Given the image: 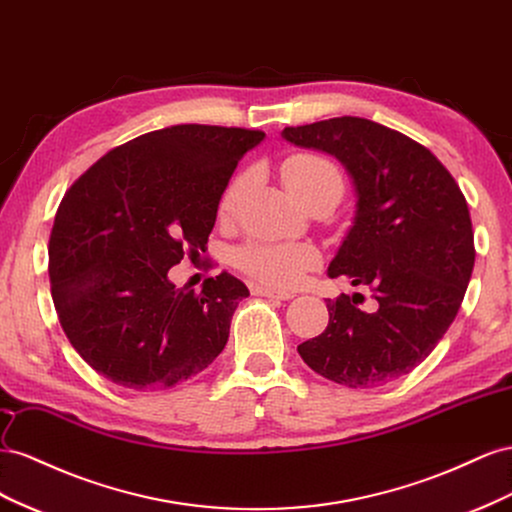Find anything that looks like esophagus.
I'll return each mask as SVG.
<instances>
[{"label": "esophagus", "mask_w": 512, "mask_h": 512, "mask_svg": "<svg viewBox=\"0 0 512 512\" xmlns=\"http://www.w3.org/2000/svg\"><path fill=\"white\" fill-rule=\"evenodd\" d=\"M253 294L270 298V300H289V298H294L291 294H287V291H274V289H268V287H255Z\"/></svg>", "instance_id": "34e87169"}]
</instances>
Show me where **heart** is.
Returning <instances> with one entry per match:
<instances>
[{
  "mask_svg": "<svg viewBox=\"0 0 512 512\" xmlns=\"http://www.w3.org/2000/svg\"><path fill=\"white\" fill-rule=\"evenodd\" d=\"M283 182L298 199L313 191V188L341 182V173L328 158L317 154H294L289 156L281 167ZM248 184V173H240L238 178L227 186V191L221 201V214H231L233 208ZM319 255L309 244H294V242H261L253 240L244 244L236 251V264L242 272L253 276L255 281L264 283L274 289H291L300 285L304 274L317 266Z\"/></svg>",
  "mask_w": 512,
  "mask_h": 512,
  "instance_id": "1",
  "label": "heart"
}]
</instances>
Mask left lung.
<instances>
[{
	"label": "left lung",
	"mask_w": 512,
	"mask_h": 512,
	"mask_svg": "<svg viewBox=\"0 0 512 512\" xmlns=\"http://www.w3.org/2000/svg\"><path fill=\"white\" fill-rule=\"evenodd\" d=\"M281 137L334 156L352 178V227L328 276L371 287L377 300L373 313L358 309L360 294L326 300V330L298 354L347 388L394 382L440 343L470 283L474 231L461 188L425 145L364 118L287 126Z\"/></svg>",
	"instance_id": "left-lung-1"
}]
</instances>
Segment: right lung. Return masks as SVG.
<instances>
[{"label":"right lung","instance_id":"1","mask_svg":"<svg viewBox=\"0 0 512 512\" xmlns=\"http://www.w3.org/2000/svg\"><path fill=\"white\" fill-rule=\"evenodd\" d=\"M261 130L180 124L102 156L64 195L49 240L51 296L70 345L109 382L150 392L212 364L248 289L227 272L201 294L169 270L206 253L218 203Z\"/></svg>","mask_w":512,"mask_h":512}]
</instances>
